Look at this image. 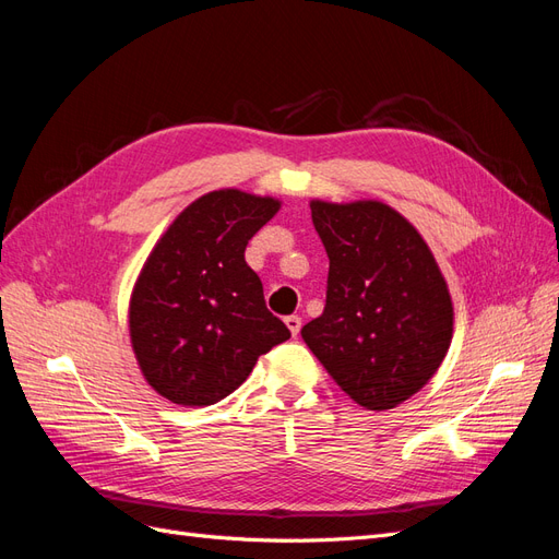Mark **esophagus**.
I'll list each match as a JSON object with an SVG mask.
<instances>
[{
    "mask_svg": "<svg viewBox=\"0 0 559 559\" xmlns=\"http://www.w3.org/2000/svg\"><path fill=\"white\" fill-rule=\"evenodd\" d=\"M284 321H286V326H289L292 335H298V333H300V317H298V314H289Z\"/></svg>",
    "mask_w": 559,
    "mask_h": 559,
    "instance_id": "esophagus-1",
    "label": "esophagus"
}]
</instances>
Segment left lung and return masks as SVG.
Returning a JSON list of instances; mask_svg holds the SVG:
<instances>
[{
  "instance_id": "left-lung-1",
  "label": "left lung",
  "mask_w": 559,
  "mask_h": 559,
  "mask_svg": "<svg viewBox=\"0 0 559 559\" xmlns=\"http://www.w3.org/2000/svg\"><path fill=\"white\" fill-rule=\"evenodd\" d=\"M329 257L326 306L300 335L343 392L389 411L425 386L452 341V300L427 242L376 200H314Z\"/></svg>"
}]
</instances>
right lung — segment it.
Masks as SVG:
<instances>
[{"label": "right lung", "instance_id": "add662e5", "mask_svg": "<svg viewBox=\"0 0 559 559\" xmlns=\"http://www.w3.org/2000/svg\"><path fill=\"white\" fill-rule=\"evenodd\" d=\"M280 210L273 198L212 191L186 207L146 259L130 337L146 382L179 405H212L292 331L265 308L245 249Z\"/></svg>", "mask_w": 559, "mask_h": 559}]
</instances>
